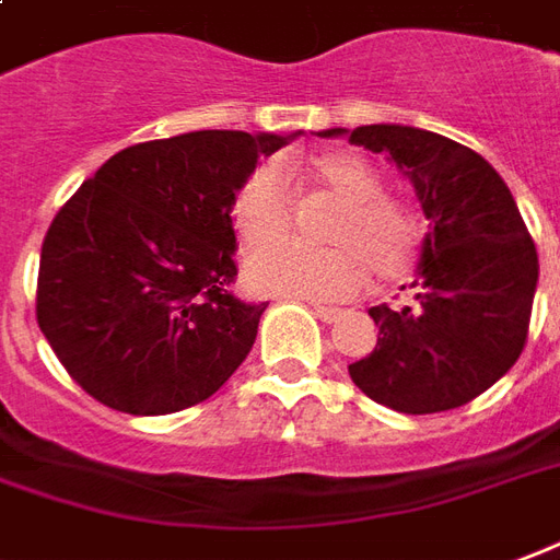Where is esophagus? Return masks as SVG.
<instances>
[{"instance_id": "esophagus-1", "label": "esophagus", "mask_w": 560, "mask_h": 560, "mask_svg": "<svg viewBox=\"0 0 560 560\" xmlns=\"http://www.w3.org/2000/svg\"><path fill=\"white\" fill-rule=\"evenodd\" d=\"M310 307H313V313H316L322 322H328V325L342 316V310H337V307H322V304H310Z\"/></svg>"}]
</instances>
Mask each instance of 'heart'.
<instances>
[{"instance_id": "obj_1", "label": "heart", "mask_w": 560, "mask_h": 560, "mask_svg": "<svg viewBox=\"0 0 560 560\" xmlns=\"http://www.w3.org/2000/svg\"><path fill=\"white\" fill-rule=\"evenodd\" d=\"M307 202H330L322 223V250L269 247L247 262V280L256 292L307 301L352 298L366 280L399 283L415 271L420 256V223L402 199L382 194V175L349 151H325L307 163H292ZM232 223L247 250L280 244L295 223V199L277 163H259L244 175L232 196Z\"/></svg>"}]
</instances>
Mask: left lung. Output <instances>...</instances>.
<instances>
[{"mask_svg":"<svg viewBox=\"0 0 560 560\" xmlns=\"http://www.w3.org/2000/svg\"><path fill=\"white\" fill-rule=\"evenodd\" d=\"M322 137L385 151L430 220L415 301L370 307L378 340L349 364L352 382L402 415L459 409L495 385L528 340L540 262L516 199L477 151L432 130L364 125Z\"/></svg>","mask_w":560,"mask_h":560,"instance_id":"8db88e82","label":"left lung"}]
</instances>
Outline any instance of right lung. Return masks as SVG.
<instances>
[{
  "label": "right lung",
  "mask_w": 560,
  "mask_h": 560,
  "mask_svg": "<svg viewBox=\"0 0 560 560\" xmlns=\"http://www.w3.org/2000/svg\"><path fill=\"white\" fill-rule=\"evenodd\" d=\"M298 133L137 142L59 208L40 247L35 316L89 397L125 415H173L238 370L268 304L232 295V196Z\"/></svg>",
  "instance_id": "add662e5"
}]
</instances>
